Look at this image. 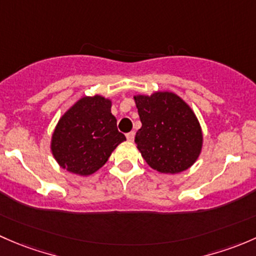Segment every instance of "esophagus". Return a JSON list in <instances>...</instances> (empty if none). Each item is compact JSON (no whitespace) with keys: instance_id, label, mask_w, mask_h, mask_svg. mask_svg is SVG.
Returning <instances> with one entry per match:
<instances>
[{"instance_id":"obj_1","label":"esophagus","mask_w":256,"mask_h":256,"mask_svg":"<svg viewBox=\"0 0 256 256\" xmlns=\"http://www.w3.org/2000/svg\"><path fill=\"white\" fill-rule=\"evenodd\" d=\"M126 136H127V139L129 142H133L134 136H136V133H134V132H129V133L126 134Z\"/></svg>"}]
</instances>
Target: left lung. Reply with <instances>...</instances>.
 <instances>
[{
    "label": "left lung",
    "mask_w": 256,
    "mask_h": 256,
    "mask_svg": "<svg viewBox=\"0 0 256 256\" xmlns=\"http://www.w3.org/2000/svg\"><path fill=\"white\" fill-rule=\"evenodd\" d=\"M142 128L136 144L146 164L162 174L185 171L198 159L204 136L191 107L174 92L134 96Z\"/></svg>",
    "instance_id": "obj_1"
}]
</instances>
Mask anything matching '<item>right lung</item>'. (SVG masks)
<instances>
[{
    "instance_id": "right-lung-1",
    "label": "right lung",
    "mask_w": 256,
    "mask_h": 256,
    "mask_svg": "<svg viewBox=\"0 0 256 256\" xmlns=\"http://www.w3.org/2000/svg\"><path fill=\"white\" fill-rule=\"evenodd\" d=\"M112 101L85 96L62 114L52 136V156L62 168L88 176L106 164L113 150L126 140L110 113Z\"/></svg>"
}]
</instances>
